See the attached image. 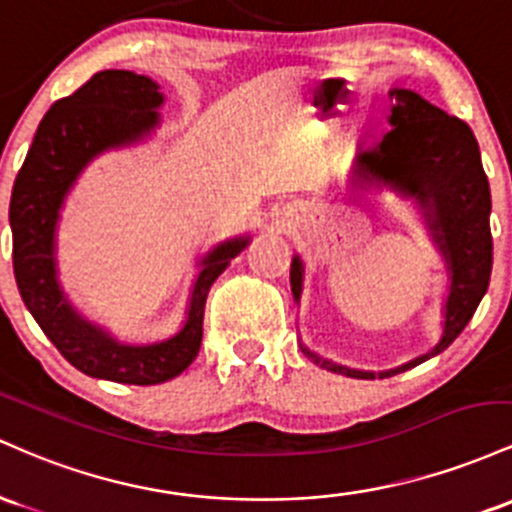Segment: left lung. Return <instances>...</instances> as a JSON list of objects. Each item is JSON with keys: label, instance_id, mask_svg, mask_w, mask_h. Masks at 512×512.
Listing matches in <instances>:
<instances>
[{"label": "left lung", "instance_id": "obj_1", "mask_svg": "<svg viewBox=\"0 0 512 512\" xmlns=\"http://www.w3.org/2000/svg\"><path fill=\"white\" fill-rule=\"evenodd\" d=\"M389 99L392 128L375 145H358L350 169V188L360 193L387 188L401 198L413 200L445 261L450 285L442 307L438 343L428 353L392 370H353L321 358L300 343L302 353L314 365L355 380L399 375L442 353L474 317L491 280V188L472 128L464 120L447 116L442 108L411 89H389ZM290 285L292 297L300 304L304 287L300 256L292 258Z\"/></svg>", "mask_w": 512, "mask_h": 512}]
</instances>
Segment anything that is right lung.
I'll return each instance as SVG.
<instances>
[{
  "label": "right lung",
  "instance_id": "obj_1",
  "mask_svg": "<svg viewBox=\"0 0 512 512\" xmlns=\"http://www.w3.org/2000/svg\"><path fill=\"white\" fill-rule=\"evenodd\" d=\"M162 106L159 84L145 74L96 72L72 96L55 101L40 120L9 203L16 285L40 329L84 375L140 387L174 380L193 363L203 341L210 287L251 241L249 234L225 239L200 258L183 326L164 341L137 346L118 341L111 331L79 314L62 290L57 222L67 195L103 152L152 137L162 123Z\"/></svg>",
  "mask_w": 512,
  "mask_h": 512
}]
</instances>
